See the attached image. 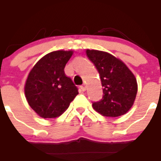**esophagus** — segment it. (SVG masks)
I'll use <instances>...</instances> for the list:
<instances>
[{
    "mask_svg": "<svg viewBox=\"0 0 161 161\" xmlns=\"http://www.w3.org/2000/svg\"><path fill=\"white\" fill-rule=\"evenodd\" d=\"M80 90H81L82 92H85V91L86 90V85H83V86H80Z\"/></svg>",
    "mask_w": 161,
    "mask_h": 161,
    "instance_id": "esophagus-1",
    "label": "esophagus"
}]
</instances>
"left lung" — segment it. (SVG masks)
<instances>
[{
    "instance_id": "left-lung-1",
    "label": "left lung",
    "mask_w": 161,
    "mask_h": 161,
    "mask_svg": "<svg viewBox=\"0 0 161 161\" xmlns=\"http://www.w3.org/2000/svg\"><path fill=\"white\" fill-rule=\"evenodd\" d=\"M86 55L100 75L103 97L92 107L104 117L125 114L134 105L138 92L134 75L123 61L104 51L86 49Z\"/></svg>"
}]
</instances>
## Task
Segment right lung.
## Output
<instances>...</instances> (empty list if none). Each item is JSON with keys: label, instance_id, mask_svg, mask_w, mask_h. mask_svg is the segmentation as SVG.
Listing matches in <instances>:
<instances>
[{"label": "right lung", "instance_id": "add662e5", "mask_svg": "<svg viewBox=\"0 0 161 161\" xmlns=\"http://www.w3.org/2000/svg\"><path fill=\"white\" fill-rule=\"evenodd\" d=\"M72 54V50L51 52L30 70L25 83V97L31 108L41 118L62 115L79 93L64 70Z\"/></svg>", "mask_w": 161, "mask_h": 161}]
</instances>
